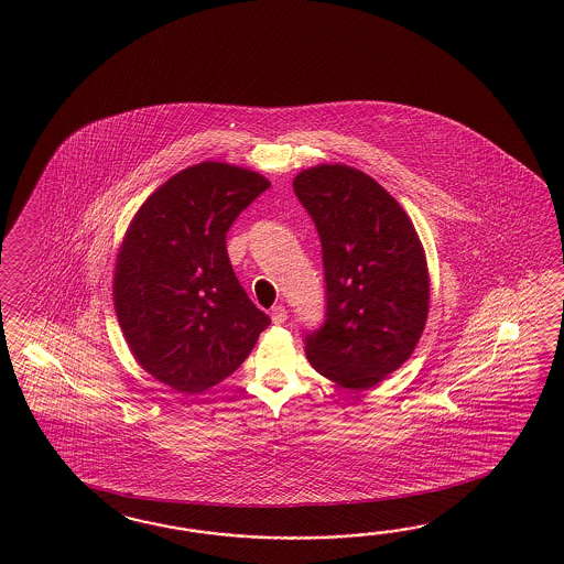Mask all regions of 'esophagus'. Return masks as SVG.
I'll return each mask as SVG.
<instances>
[{"label":"esophagus","mask_w":564,"mask_h":564,"mask_svg":"<svg viewBox=\"0 0 564 564\" xmlns=\"http://www.w3.org/2000/svg\"><path fill=\"white\" fill-rule=\"evenodd\" d=\"M271 318H273L274 325H283L288 321V310H285V306H274L271 310Z\"/></svg>","instance_id":"obj_1"}]
</instances>
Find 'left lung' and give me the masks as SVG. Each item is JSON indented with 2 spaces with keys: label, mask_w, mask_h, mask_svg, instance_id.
<instances>
[{
  "label": "left lung",
  "mask_w": 564,
  "mask_h": 564,
  "mask_svg": "<svg viewBox=\"0 0 564 564\" xmlns=\"http://www.w3.org/2000/svg\"><path fill=\"white\" fill-rule=\"evenodd\" d=\"M293 189L323 243L326 321L306 337L316 372L366 391L410 359L426 326V254L408 213L364 171L316 165Z\"/></svg>",
  "instance_id": "8db88e82"
}]
</instances>
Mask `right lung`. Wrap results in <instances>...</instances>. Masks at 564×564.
I'll list each match as a JSON object with an SVG mask.
<instances>
[{
  "label": "right lung",
  "instance_id": "add662e5",
  "mask_svg": "<svg viewBox=\"0 0 564 564\" xmlns=\"http://www.w3.org/2000/svg\"><path fill=\"white\" fill-rule=\"evenodd\" d=\"M271 186L257 171L203 161L138 208L121 241L113 304L138 364L177 393L234 375L271 318L231 269L225 236Z\"/></svg>",
  "mask_w": 564,
  "mask_h": 564
}]
</instances>
